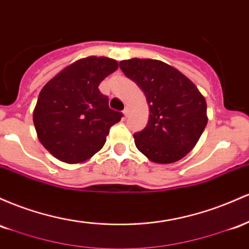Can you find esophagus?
Segmentation results:
<instances>
[{
	"label": "esophagus",
	"instance_id": "1",
	"mask_svg": "<svg viewBox=\"0 0 249 249\" xmlns=\"http://www.w3.org/2000/svg\"><path fill=\"white\" fill-rule=\"evenodd\" d=\"M129 111H130V109H129V107H125L124 108V115L127 117L128 115H129Z\"/></svg>",
	"mask_w": 249,
	"mask_h": 249
}]
</instances>
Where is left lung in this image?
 Instances as JSON below:
<instances>
[{
  "label": "left lung",
  "mask_w": 249,
  "mask_h": 249,
  "mask_svg": "<svg viewBox=\"0 0 249 249\" xmlns=\"http://www.w3.org/2000/svg\"><path fill=\"white\" fill-rule=\"evenodd\" d=\"M120 68L142 89L149 105L146 128L134 134L136 148L156 163H173L186 156L208 121L206 100L196 86L159 60L130 58L121 61Z\"/></svg>",
  "instance_id": "1"
}]
</instances>
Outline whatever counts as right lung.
Listing matches in <instances>:
<instances>
[{"label": "right lung", "instance_id": "1", "mask_svg": "<svg viewBox=\"0 0 249 249\" xmlns=\"http://www.w3.org/2000/svg\"><path fill=\"white\" fill-rule=\"evenodd\" d=\"M117 67L109 57L81 58L42 88L33 120L40 142L60 161H87L103 147L111 125L124 116L110 109L108 96L99 89Z\"/></svg>", "mask_w": 249, "mask_h": 249}]
</instances>
